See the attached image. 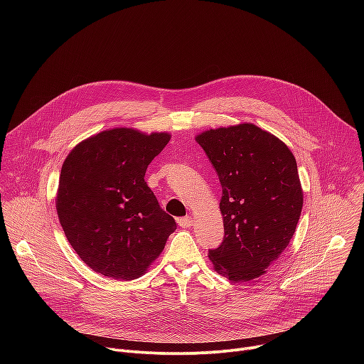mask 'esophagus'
<instances>
[{"mask_svg":"<svg viewBox=\"0 0 364 364\" xmlns=\"http://www.w3.org/2000/svg\"><path fill=\"white\" fill-rule=\"evenodd\" d=\"M193 218L191 216H186V218H181V219H178V225L183 228V229H186V228H191L193 226Z\"/></svg>","mask_w":364,"mask_h":364,"instance_id":"34e87169","label":"esophagus"}]
</instances>
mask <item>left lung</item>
I'll list each match as a JSON object with an SVG mask.
<instances>
[{
  "instance_id": "obj_1",
  "label": "left lung",
  "mask_w": 364,
  "mask_h": 364,
  "mask_svg": "<svg viewBox=\"0 0 364 364\" xmlns=\"http://www.w3.org/2000/svg\"><path fill=\"white\" fill-rule=\"evenodd\" d=\"M222 186L225 239L209 250L213 269L233 282L259 278L289 245L304 193L292 151L250 122L196 135Z\"/></svg>"
}]
</instances>
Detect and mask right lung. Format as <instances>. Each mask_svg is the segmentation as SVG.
<instances>
[{"label": "right lung", "instance_id": "add662e5", "mask_svg": "<svg viewBox=\"0 0 364 364\" xmlns=\"http://www.w3.org/2000/svg\"><path fill=\"white\" fill-rule=\"evenodd\" d=\"M170 138L168 132L112 128L83 139L66 157L56 210L69 243L95 272L139 278L177 229L144 180Z\"/></svg>", "mask_w": 364, "mask_h": 364}]
</instances>
